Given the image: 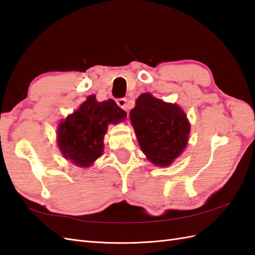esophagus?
Here are the masks:
<instances>
[{
  "instance_id": "34e87169",
  "label": "esophagus",
  "mask_w": 255,
  "mask_h": 255,
  "mask_svg": "<svg viewBox=\"0 0 255 255\" xmlns=\"http://www.w3.org/2000/svg\"><path fill=\"white\" fill-rule=\"evenodd\" d=\"M116 103H117V106L122 108L123 110H125V111L128 110V103H127L126 98H120V99L116 100Z\"/></svg>"
}]
</instances>
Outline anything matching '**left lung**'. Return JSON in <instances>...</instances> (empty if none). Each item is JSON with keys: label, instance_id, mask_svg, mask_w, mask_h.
<instances>
[{"label": "left lung", "instance_id": "8db88e82", "mask_svg": "<svg viewBox=\"0 0 255 255\" xmlns=\"http://www.w3.org/2000/svg\"><path fill=\"white\" fill-rule=\"evenodd\" d=\"M129 116L142 152L154 165L167 167L183 152L191 125L178 104L142 94Z\"/></svg>", "mask_w": 255, "mask_h": 255}]
</instances>
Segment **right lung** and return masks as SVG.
Here are the masks:
<instances>
[{"instance_id":"1","label":"right lung","mask_w":255,"mask_h":255,"mask_svg":"<svg viewBox=\"0 0 255 255\" xmlns=\"http://www.w3.org/2000/svg\"><path fill=\"white\" fill-rule=\"evenodd\" d=\"M126 116L114 100L98 102L96 96H89L58 127L57 143L63 157L78 167L93 166L102 155L109 124L120 123Z\"/></svg>"}]
</instances>
